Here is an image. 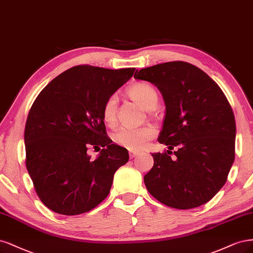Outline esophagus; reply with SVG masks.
<instances>
[{
  "label": "esophagus",
  "mask_w": 253,
  "mask_h": 253,
  "mask_svg": "<svg viewBox=\"0 0 253 253\" xmlns=\"http://www.w3.org/2000/svg\"><path fill=\"white\" fill-rule=\"evenodd\" d=\"M137 156H138V151L129 150V157H130V159H133V158H135Z\"/></svg>",
  "instance_id": "34e87169"
}]
</instances>
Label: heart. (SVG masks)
Listing matches in <instances>:
<instances>
[{
	"label": "heart",
	"mask_w": 253,
	"mask_h": 253,
	"mask_svg": "<svg viewBox=\"0 0 253 253\" xmlns=\"http://www.w3.org/2000/svg\"><path fill=\"white\" fill-rule=\"evenodd\" d=\"M127 93L146 109H153L159 102L157 89L151 84L146 82H137L129 86ZM117 110L118 97L116 95H110L105 101L102 108V118L106 125L113 126L116 124ZM156 133V129L151 125H145L137 128L121 127L113 132L112 140L122 147L131 151H136L142 149L148 141L154 137Z\"/></svg>",
	"instance_id": "obj_1"
}]
</instances>
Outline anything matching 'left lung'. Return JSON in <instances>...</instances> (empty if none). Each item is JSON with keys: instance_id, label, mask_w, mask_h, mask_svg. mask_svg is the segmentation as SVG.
<instances>
[{"instance_id": "8db88e82", "label": "left lung", "mask_w": 253, "mask_h": 253, "mask_svg": "<svg viewBox=\"0 0 253 253\" xmlns=\"http://www.w3.org/2000/svg\"><path fill=\"white\" fill-rule=\"evenodd\" d=\"M162 92L166 115L158 141L168 146L152 153L146 188L166 206L191 209L222 188L235 156V120L222 89L194 65L167 62L134 73ZM177 148L175 160L169 156Z\"/></svg>"}]
</instances>
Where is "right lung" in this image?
I'll return each instance as SVG.
<instances>
[{
	"mask_svg": "<svg viewBox=\"0 0 253 253\" xmlns=\"http://www.w3.org/2000/svg\"><path fill=\"white\" fill-rule=\"evenodd\" d=\"M134 70L79 65L53 79L32 104L25 163L39 199L54 212L78 215L95 208L128 162L127 149L106 132L102 108ZM91 145L102 147L96 160L86 154Z\"/></svg>",
	"mask_w": 253,
	"mask_h": 253,
	"instance_id": "obj_1",
	"label": "right lung"
}]
</instances>
